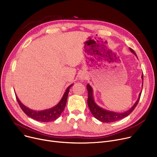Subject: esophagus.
I'll return each instance as SVG.
<instances>
[{
    "mask_svg": "<svg viewBox=\"0 0 157 157\" xmlns=\"http://www.w3.org/2000/svg\"><path fill=\"white\" fill-rule=\"evenodd\" d=\"M79 78H80L81 80H84L85 79V76L83 75V74H81V75L79 77Z\"/></svg>",
    "mask_w": 157,
    "mask_h": 157,
    "instance_id": "esophagus-1",
    "label": "esophagus"
}]
</instances>
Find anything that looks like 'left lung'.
I'll list each match as a JSON object with an SVG mask.
<instances>
[{"instance_id": "8db88e82", "label": "left lung", "mask_w": 157, "mask_h": 157, "mask_svg": "<svg viewBox=\"0 0 157 157\" xmlns=\"http://www.w3.org/2000/svg\"><path fill=\"white\" fill-rule=\"evenodd\" d=\"M130 52L134 54L136 56L137 55L136 54L135 52L132 49L130 48ZM143 81V74L141 76ZM87 90H88V108L91 111L92 114H93V116L97 119L98 120H99L102 122L104 123H111V122H114L118 120H120L121 119L127 117L128 115H129L132 112L134 111L136 105H137L139 99H140V97H141V92L139 93V97L137 98V100L135 102V104L132 105V107L130 109H129L128 111H126L123 113H117V112H114V111H111L103 109L101 107L98 106L95 102L94 101V94H93V89L92 86H90L89 84L86 85Z\"/></svg>"}]
</instances>
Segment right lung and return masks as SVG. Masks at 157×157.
Here are the masks:
<instances>
[{"label":"right lung","mask_w":157,"mask_h":157,"mask_svg":"<svg viewBox=\"0 0 157 157\" xmlns=\"http://www.w3.org/2000/svg\"><path fill=\"white\" fill-rule=\"evenodd\" d=\"M72 85L73 84L71 85L67 89H66L65 92L62 98V99L59 102V104H57L55 106L53 107L52 108L46 109L44 110L36 111V110L31 109L20 102L17 95H16V97L20 106V108H21L23 111L27 115V116L32 118V119L36 120L39 121L49 122V121L56 120L60 116L62 113L66 105V102H67V99L70 88Z\"/></svg>","instance_id":"obj_1"}]
</instances>
